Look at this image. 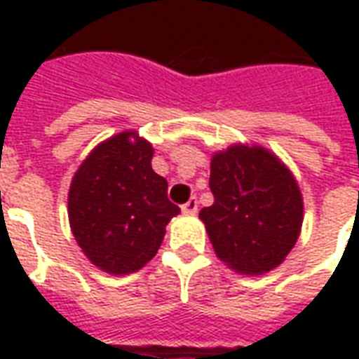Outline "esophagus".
Instances as JSON below:
<instances>
[{
    "instance_id": "esophagus-1",
    "label": "esophagus",
    "mask_w": 359,
    "mask_h": 359,
    "mask_svg": "<svg viewBox=\"0 0 359 359\" xmlns=\"http://www.w3.org/2000/svg\"><path fill=\"white\" fill-rule=\"evenodd\" d=\"M182 211H184V213H196V211H198V200H196V198H190V200L182 205Z\"/></svg>"
}]
</instances>
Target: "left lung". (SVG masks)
I'll return each mask as SVG.
<instances>
[{
  "instance_id": "obj_1",
  "label": "left lung",
  "mask_w": 359,
  "mask_h": 359,
  "mask_svg": "<svg viewBox=\"0 0 359 359\" xmlns=\"http://www.w3.org/2000/svg\"><path fill=\"white\" fill-rule=\"evenodd\" d=\"M215 202L200 211L221 262L264 275L285 262L300 236L304 202L294 175L262 146L234 144L211 157Z\"/></svg>"
}]
</instances>
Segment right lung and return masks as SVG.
<instances>
[{
    "mask_svg": "<svg viewBox=\"0 0 359 359\" xmlns=\"http://www.w3.org/2000/svg\"><path fill=\"white\" fill-rule=\"evenodd\" d=\"M154 148L134 130L95 146L69 188V223L90 262L109 275L142 269L180 210L151 169Z\"/></svg>",
    "mask_w": 359,
    "mask_h": 359,
    "instance_id": "1",
    "label": "right lung"
}]
</instances>
